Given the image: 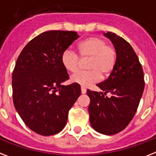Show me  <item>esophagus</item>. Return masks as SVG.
<instances>
[{
    "label": "esophagus",
    "instance_id": "obj_1",
    "mask_svg": "<svg viewBox=\"0 0 156 156\" xmlns=\"http://www.w3.org/2000/svg\"><path fill=\"white\" fill-rule=\"evenodd\" d=\"M86 92H87V89H86L84 87H81V93L82 94H85Z\"/></svg>",
    "mask_w": 156,
    "mask_h": 156
}]
</instances>
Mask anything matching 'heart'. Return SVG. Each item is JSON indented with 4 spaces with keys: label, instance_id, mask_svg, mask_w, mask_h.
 <instances>
[{
    "label": "heart",
    "instance_id": "b5f03b06",
    "mask_svg": "<svg viewBox=\"0 0 156 156\" xmlns=\"http://www.w3.org/2000/svg\"><path fill=\"white\" fill-rule=\"evenodd\" d=\"M77 52L81 59L89 58L87 72H78L71 76L70 80L83 87H88L98 82L101 78L108 76L116 64L115 49L107 45L101 38L91 37L86 38L77 45ZM61 63L64 69L70 73H75L80 65V58L72 50L67 49L62 53Z\"/></svg>",
    "mask_w": 156,
    "mask_h": 156
}]
</instances>
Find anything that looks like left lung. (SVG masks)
<instances>
[{"label": "left lung", "instance_id": "8db88e82", "mask_svg": "<svg viewBox=\"0 0 156 156\" xmlns=\"http://www.w3.org/2000/svg\"><path fill=\"white\" fill-rule=\"evenodd\" d=\"M104 35L114 45L116 64L108 78L97 84L103 92L87 89V95L91 125L96 132L110 136L123 131L133 119L144 89V76L130 44L111 32Z\"/></svg>", "mask_w": 156, "mask_h": 156}]
</instances>
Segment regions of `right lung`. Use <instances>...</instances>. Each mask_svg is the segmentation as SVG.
<instances>
[{
    "mask_svg": "<svg viewBox=\"0 0 156 156\" xmlns=\"http://www.w3.org/2000/svg\"><path fill=\"white\" fill-rule=\"evenodd\" d=\"M79 37L73 31H48L23 48L12 72V100L16 112L32 131L51 136L65 127L71 108L81 95L69 79L61 56Z\"/></svg>",
    "mask_w": 156,
    "mask_h": 156,
    "instance_id": "right-lung-1",
    "label": "right lung"
}]
</instances>
